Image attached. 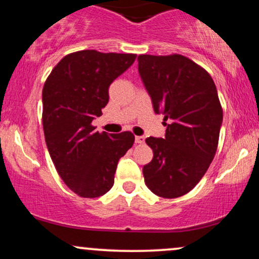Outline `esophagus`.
I'll return each mask as SVG.
<instances>
[{
	"instance_id": "esophagus-1",
	"label": "esophagus",
	"mask_w": 259,
	"mask_h": 259,
	"mask_svg": "<svg viewBox=\"0 0 259 259\" xmlns=\"http://www.w3.org/2000/svg\"><path fill=\"white\" fill-rule=\"evenodd\" d=\"M135 142H136V144H140V145L144 144V142H145V138H144V136H136V138H135Z\"/></svg>"
}]
</instances>
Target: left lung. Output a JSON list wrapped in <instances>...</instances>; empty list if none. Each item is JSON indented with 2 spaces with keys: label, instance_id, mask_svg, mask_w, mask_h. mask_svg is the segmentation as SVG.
Instances as JSON below:
<instances>
[{
  "label": "left lung",
  "instance_id": "left-lung-1",
  "mask_svg": "<svg viewBox=\"0 0 259 259\" xmlns=\"http://www.w3.org/2000/svg\"><path fill=\"white\" fill-rule=\"evenodd\" d=\"M139 73L156 113L164 115L165 138H147L153 158L144 165L154 195L175 198L197 185L217 152L223 109L212 76L181 55H140Z\"/></svg>",
  "mask_w": 259,
  "mask_h": 259
}]
</instances>
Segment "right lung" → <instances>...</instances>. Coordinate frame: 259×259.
I'll return each instance as SVG.
<instances>
[{"label": "right lung", "mask_w": 259, "mask_h": 259, "mask_svg": "<svg viewBox=\"0 0 259 259\" xmlns=\"http://www.w3.org/2000/svg\"><path fill=\"white\" fill-rule=\"evenodd\" d=\"M135 58L133 53L73 52L45 81V141L59 177L80 197H100L112 189L118 160L135 141L130 132L99 133L91 124L108 103L109 85Z\"/></svg>", "instance_id": "1"}]
</instances>
